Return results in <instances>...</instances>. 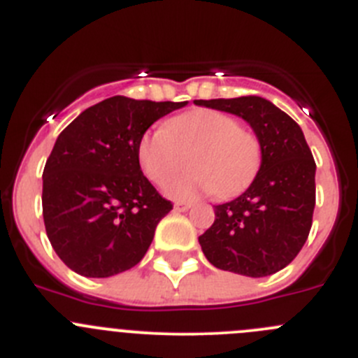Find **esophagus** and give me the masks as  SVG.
<instances>
[{
	"mask_svg": "<svg viewBox=\"0 0 358 358\" xmlns=\"http://www.w3.org/2000/svg\"><path fill=\"white\" fill-rule=\"evenodd\" d=\"M189 208H190V203H183V201L175 203V211H187Z\"/></svg>",
	"mask_w": 358,
	"mask_h": 358,
	"instance_id": "34e87169",
	"label": "esophagus"
}]
</instances>
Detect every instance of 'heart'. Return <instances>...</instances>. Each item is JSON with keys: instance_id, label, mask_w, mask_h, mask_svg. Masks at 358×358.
<instances>
[{"instance_id": "1", "label": "heart", "mask_w": 358, "mask_h": 358, "mask_svg": "<svg viewBox=\"0 0 358 358\" xmlns=\"http://www.w3.org/2000/svg\"><path fill=\"white\" fill-rule=\"evenodd\" d=\"M185 157L190 169L168 183L169 197L190 201L208 192L231 197L257 175L262 147L257 134L234 117L211 108L173 117L138 143V164L155 185L171 180L185 166Z\"/></svg>"}]
</instances>
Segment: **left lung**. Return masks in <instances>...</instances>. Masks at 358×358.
<instances>
[{
  "mask_svg": "<svg viewBox=\"0 0 358 358\" xmlns=\"http://www.w3.org/2000/svg\"><path fill=\"white\" fill-rule=\"evenodd\" d=\"M196 105L234 113L252 126L262 162L239 197L215 206V222L199 245L218 269L262 278L289 266L310 234L317 164L294 119L259 96L196 99Z\"/></svg>",
  "mask_w": 358,
  "mask_h": 358,
  "instance_id": "1",
  "label": "left lung"
}]
</instances>
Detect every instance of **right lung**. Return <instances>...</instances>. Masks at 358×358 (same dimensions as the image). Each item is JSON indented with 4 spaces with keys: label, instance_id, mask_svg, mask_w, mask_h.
<instances>
[{
    "label": "right lung",
    "instance_id": "add662e5",
    "mask_svg": "<svg viewBox=\"0 0 358 358\" xmlns=\"http://www.w3.org/2000/svg\"><path fill=\"white\" fill-rule=\"evenodd\" d=\"M187 101L113 96L80 113L57 136L43 169V222L59 259L87 278L136 266L173 210L141 173L145 131Z\"/></svg>",
    "mask_w": 358,
    "mask_h": 358
}]
</instances>
